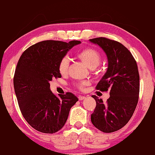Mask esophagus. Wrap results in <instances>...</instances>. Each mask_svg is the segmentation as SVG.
Wrapping results in <instances>:
<instances>
[{
    "label": "esophagus",
    "instance_id": "esophagus-1",
    "mask_svg": "<svg viewBox=\"0 0 155 155\" xmlns=\"http://www.w3.org/2000/svg\"><path fill=\"white\" fill-rule=\"evenodd\" d=\"M86 97L85 96H79L78 97V99H79V101H83V100H84Z\"/></svg>",
    "mask_w": 155,
    "mask_h": 155
}]
</instances>
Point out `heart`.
<instances>
[{
    "label": "heart",
    "mask_w": 155,
    "mask_h": 155,
    "mask_svg": "<svg viewBox=\"0 0 155 155\" xmlns=\"http://www.w3.org/2000/svg\"><path fill=\"white\" fill-rule=\"evenodd\" d=\"M77 57L83 64L86 65L88 68L93 69L99 66L101 61V54L97 49L91 47H86L81 49L76 53ZM69 61L66 58H64L60 61L58 65V71L60 74L65 75L68 72L69 69ZM89 85V81H83L75 85L78 89L84 90L85 88Z\"/></svg>",
    "instance_id": "heart-1"
}]
</instances>
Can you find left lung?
<instances>
[{
	"instance_id": "obj_1",
	"label": "left lung",
	"mask_w": 155,
	"mask_h": 155,
	"mask_svg": "<svg viewBox=\"0 0 155 155\" xmlns=\"http://www.w3.org/2000/svg\"><path fill=\"white\" fill-rule=\"evenodd\" d=\"M89 41L102 48L107 56V71L96 89L109 91L110 94L106 104L96 95L91 96L96 107L91 121L103 132H114L129 122L137 106L140 91L137 65L129 49L117 41L102 37Z\"/></svg>"
}]
</instances>
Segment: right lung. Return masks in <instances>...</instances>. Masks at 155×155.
<instances>
[{"label": "right lung", "mask_w": 155, "mask_h": 155, "mask_svg": "<svg viewBox=\"0 0 155 155\" xmlns=\"http://www.w3.org/2000/svg\"><path fill=\"white\" fill-rule=\"evenodd\" d=\"M44 41L32 45L21 54L15 71V92L21 113L38 131L53 134L66 124L70 109L78 101L71 92L54 95L49 82L61 78L58 65L68 51L81 44Z\"/></svg>", "instance_id": "add662e5"}]
</instances>
